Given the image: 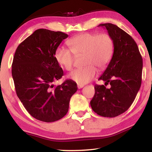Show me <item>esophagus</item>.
<instances>
[{"instance_id":"obj_1","label":"esophagus","mask_w":152,"mask_h":152,"mask_svg":"<svg viewBox=\"0 0 152 152\" xmlns=\"http://www.w3.org/2000/svg\"><path fill=\"white\" fill-rule=\"evenodd\" d=\"M84 86L83 85H80V84H78V89H81V88H82Z\"/></svg>"}]
</instances>
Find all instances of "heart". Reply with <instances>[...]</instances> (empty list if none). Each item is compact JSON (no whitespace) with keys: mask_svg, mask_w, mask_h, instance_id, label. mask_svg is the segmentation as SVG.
Segmentation results:
<instances>
[{"mask_svg":"<svg viewBox=\"0 0 152 152\" xmlns=\"http://www.w3.org/2000/svg\"><path fill=\"white\" fill-rule=\"evenodd\" d=\"M67 44L70 50L58 47L55 51V57L64 70L70 71L73 69L74 56H85L83 64L86 66L74 70L69 76L80 85L86 84L94 78L96 74L95 67L100 70L105 69L114 53V40L110 35L106 33L80 34L69 39Z\"/></svg>","mask_w":152,"mask_h":152,"instance_id":"heart-1","label":"heart"}]
</instances>
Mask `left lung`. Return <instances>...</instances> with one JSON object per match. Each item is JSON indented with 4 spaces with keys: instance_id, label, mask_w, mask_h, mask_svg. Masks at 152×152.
<instances>
[{
    "instance_id": "obj_1",
    "label": "left lung",
    "mask_w": 152,
    "mask_h": 152,
    "mask_svg": "<svg viewBox=\"0 0 152 152\" xmlns=\"http://www.w3.org/2000/svg\"><path fill=\"white\" fill-rule=\"evenodd\" d=\"M114 40V53L110 62L99 80L104 85L95 86V95L90 102L98 115L114 118L129 108L139 91L142 82V58L137 43L129 34L117 25L100 24Z\"/></svg>"
}]
</instances>
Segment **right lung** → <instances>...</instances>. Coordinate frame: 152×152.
I'll list each match as a JSON object with an SVG mask.
<instances>
[{
    "label": "right lung",
    "mask_w": 152,
    "mask_h": 152,
    "mask_svg": "<svg viewBox=\"0 0 152 152\" xmlns=\"http://www.w3.org/2000/svg\"><path fill=\"white\" fill-rule=\"evenodd\" d=\"M67 37L63 32L40 28L23 41L15 52L12 74L16 94L38 120L53 122L63 118L78 89L72 80L54 85L63 76L55 51Z\"/></svg>",
    "instance_id": "right-lung-1"
}]
</instances>
